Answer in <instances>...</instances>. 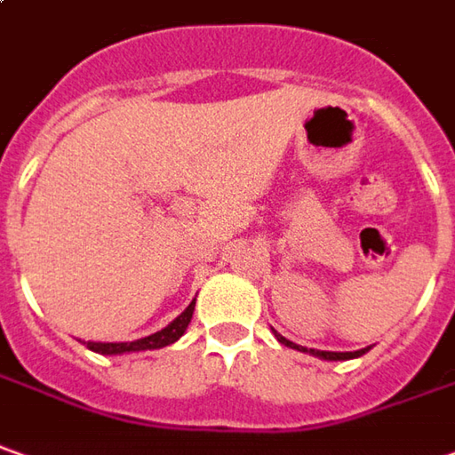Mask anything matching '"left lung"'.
I'll return each instance as SVG.
<instances>
[{"label":"left lung","instance_id":"1","mask_svg":"<svg viewBox=\"0 0 455 455\" xmlns=\"http://www.w3.org/2000/svg\"><path fill=\"white\" fill-rule=\"evenodd\" d=\"M276 339H279V341H281V344H283V346H289V348H296V351H306L304 346L291 344V341H289V339H283L281 333H276ZM366 351H369V348H361V351H344V354H341V351H316V348H308L306 354H314V356L326 358V361H346V358H356V356H361V354H366Z\"/></svg>","mask_w":455,"mask_h":455}]
</instances>
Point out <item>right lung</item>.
I'll use <instances>...</instances> for the list:
<instances>
[{
	"label": "right lung",
	"mask_w": 455,
	"mask_h": 455,
	"mask_svg": "<svg viewBox=\"0 0 455 455\" xmlns=\"http://www.w3.org/2000/svg\"><path fill=\"white\" fill-rule=\"evenodd\" d=\"M194 304L191 301L187 306V311L181 316H176L166 329L162 331L151 333L147 339H139V341H126V344H97V341H86V348L97 351V354H104V356H111V354H129V351H151V348H164V346L174 344L179 341L184 331H187L188 321H191V314H194Z\"/></svg>",
	"instance_id": "1"
}]
</instances>
